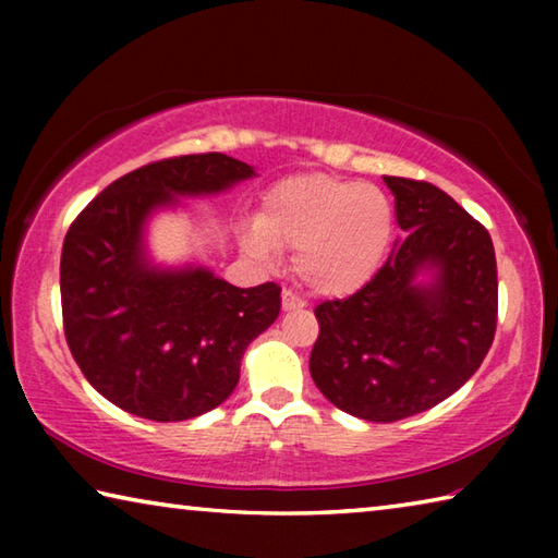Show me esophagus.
<instances>
[{
    "label": "esophagus",
    "mask_w": 558,
    "mask_h": 558,
    "mask_svg": "<svg viewBox=\"0 0 558 558\" xmlns=\"http://www.w3.org/2000/svg\"><path fill=\"white\" fill-rule=\"evenodd\" d=\"M305 305H307V302L302 300L298 292H292L290 288L282 290V310H302Z\"/></svg>",
    "instance_id": "obj_1"
}]
</instances>
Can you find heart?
I'll return each mask as SVG.
<instances>
[{
    "mask_svg": "<svg viewBox=\"0 0 558 558\" xmlns=\"http://www.w3.org/2000/svg\"><path fill=\"white\" fill-rule=\"evenodd\" d=\"M391 233L393 209L379 186L300 174L263 194L256 223L243 231V245L263 260L278 248H295L298 278L317 295L344 298L374 278Z\"/></svg>",
    "mask_w": 558,
    "mask_h": 558,
    "instance_id": "heart-1",
    "label": "heart"
}]
</instances>
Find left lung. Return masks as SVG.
Listing matches in <instances>:
<instances>
[{
  "instance_id": "obj_1",
  "label": "left lung",
  "mask_w": 558,
  "mask_h": 558,
  "mask_svg": "<svg viewBox=\"0 0 558 558\" xmlns=\"http://www.w3.org/2000/svg\"><path fill=\"white\" fill-rule=\"evenodd\" d=\"M403 241L376 276L315 307L310 374L337 409L374 423L423 413L480 369L497 329V260L480 221L442 189L384 177ZM436 267L430 287L412 280Z\"/></svg>"
}]
</instances>
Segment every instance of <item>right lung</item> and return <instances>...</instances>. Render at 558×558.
Returning a JSON list of instances; mask_svg holds the SVG:
<instances>
[{"label": "right lung", "mask_w": 558, "mask_h": 558, "mask_svg": "<svg viewBox=\"0 0 558 558\" xmlns=\"http://www.w3.org/2000/svg\"><path fill=\"white\" fill-rule=\"evenodd\" d=\"M253 169L221 153L159 159L83 209L61 251L71 354L93 389L140 418L186 421L229 399L245 347L276 323L280 286L235 288L204 268L157 270L143 226L177 194H214Z\"/></svg>", "instance_id": "obj_1"}]
</instances>
